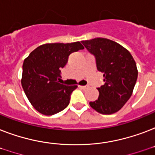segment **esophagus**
Segmentation results:
<instances>
[{
  "label": "esophagus",
  "mask_w": 155,
  "mask_h": 155,
  "mask_svg": "<svg viewBox=\"0 0 155 155\" xmlns=\"http://www.w3.org/2000/svg\"><path fill=\"white\" fill-rule=\"evenodd\" d=\"M79 87H80V88H83V89H86V88H87V86H82V85H80Z\"/></svg>",
  "instance_id": "esophagus-1"
}]
</instances>
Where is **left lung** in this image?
Returning a JSON list of instances; mask_svg holds the SVG:
<instances>
[{"label":"left lung","instance_id":"obj_1","mask_svg":"<svg viewBox=\"0 0 155 155\" xmlns=\"http://www.w3.org/2000/svg\"><path fill=\"white\" fill-rule=\"evenodd\" d=\"M82 43L96 57L97 70L104 73V84L97 88L99 97L90 106L101 114L117 113L130 98L137 81L134 59L127 49L108 38H97Z\"/></svg>","mask_w":155,"mask_h":155}]
</instances>
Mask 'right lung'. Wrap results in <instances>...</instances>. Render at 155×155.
<instances>
[{"mask_svg": "<svg viewBox=\"0 0 155 155\" xmlns=\"http://www.w3.org/2000/svg\"><path fill=\"white\" fill-rule=\"evenodd\" d=\"M84 48L80 42L47 43L38 47L25 58L21 86L38 112L54 115L69 104L71 94L78 86L59 84L60 69L67 64L71 54Z\"/></svg>", "mask_w": 155, "mask_h": 155, "instance_id": "right-lung-1", "label": "right lung"}]
</instances>
